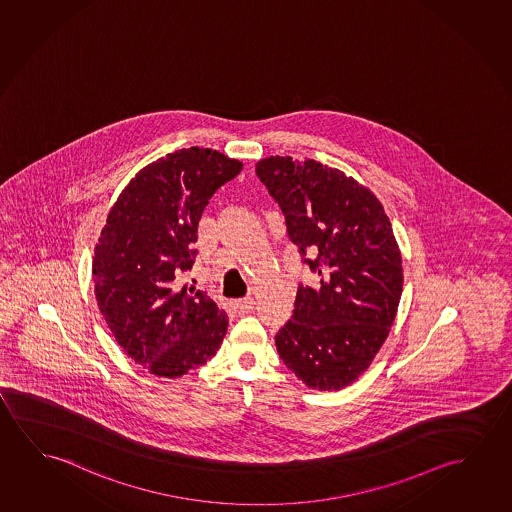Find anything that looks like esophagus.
I'll use <instances>...</instances> for the list:
<instances>
[{
    "instance_id": "obj_1",
    "label": "esophagus",
    "mask_w": 512,
    "mask_h": 512,
    "mask_svg": "<svg viewBox=\"0 0 512 512\" xmlns=\"http://www.w3.org/2000/svg\"><path fill=\"white\" fill-rule=\"evenodd\" d=\"M256 306V301L252 297H245V299H238L235 301V309L238 313H249Z\"/></svg>"
}]
</instances>
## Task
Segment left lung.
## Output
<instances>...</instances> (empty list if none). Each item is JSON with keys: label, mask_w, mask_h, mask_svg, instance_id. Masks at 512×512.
Instances as JSON below:
<instances>
[{"label": "left lung", "mask_w": 512, "mask_h": 512, "mask_svg": "<svg viewBox=\"0 0 512 512\" xmlns=\"http://www.w3.org/2000/svg\"><path fill=\"white\" fill-rule=\"evenodd\" d=\"M256 174L320 277L318 288L299 286L293 317L276 334L279 357L311 390L347 388L397 317L404 270L390 219L370 188L311 158L268 156Z\"/></svg>", "instance_id": "1"}]
</instances>
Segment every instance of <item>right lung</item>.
<instances>
[{"instance_id":"obj_1","label":"right lung","mask_w":512,"mask_h":512,"mask_svg":"<svg viewBox=\"0 0 512 512\" xmlns=\"http://www.w3.org/2000/svg\"><path fill=\"white\" fill-rule=\"evenodd\" d=\"M242 167L213 149H179L140 169L106 217L92 258L96 301L115 341L149 374L178 379L220 349L228 315L181 276L211 195Z\"/></svg>"}]
</instances>
